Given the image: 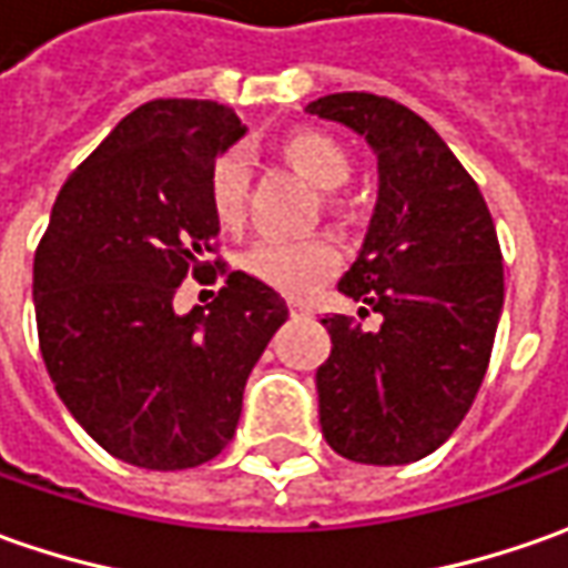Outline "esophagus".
I'll use <instances>...</instances> for the list:
<instances>
[{
  "label": "esophagus",
  "mask_w": 568,
  "mask_h": 568,
  "mask_svg": "<svg viewBox=\"0 0 568 568\" xmlns=\"http://www.w3.org/2000/svg\"><path fill=\"white\" fill-rule=\"evenodd\" d=\"M288 311H292V317H311V314H314V311L302 302H292L288 304Z\"/></svg>",
  "instance_id": "esophagus-1"
}]
</instances>
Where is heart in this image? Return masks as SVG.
<instances>
[{"mask_svg": "<svg viewBox=\"0 0 568 568\" xmlns=\"http://www.w3.org/2000/svg\"><path fill=\"white\" fill-rule=\"evenodd\" d=\"M280 160L307 179L317 191H336L352 179V153L343 141L323 128H295L276 141ZM206 204L213 220L235 232L245 225L247 206V163L242 153H223L206 175ZM339 266V251L329 239H302V242H276L266 239L247 247L242 270L261 283L280 288L285 295H311L321 288Z\"/></svg>", "mask_w": 568, "mask_h": 568, "instance_id": "heart-1", "label": "heart"}]
</instances>
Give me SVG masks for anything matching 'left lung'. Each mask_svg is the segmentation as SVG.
I'll use <instances>...</instances> for the list:
<instances>
[{"label": "left lung", "mask_w": 568, "mask_h": 568, "mask_svg": "<svg viewBox=\"0 0 568 568\" xmlns=\"http://www.w3.org/2000/svg\"><path fill=\"white\" fill-rule=\"evenodd\" d=\"M311 115L377 153L381 197L339 292L382 314L377 331L333 314L317 367L326 443L362 465H408L453 437L487 374L503 254L475 179L420 115L377 93H329Z\"/></svg>", "instance_id": "obj_1"}]
</instances>
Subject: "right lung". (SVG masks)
Instances as JSON below:
<instances>
[{
    "mask_svg": "<svg viewBox=\"0 0 568 568\" xmlns=\"http://www.w3.org/2000/svg\"><path fill=\"white\" fill-rule=\"evenodd\" d=\"M245 134L210 100H150L69 175L33 254L37 336L59 399L109 456L182 471L220 456L251 367L288 321L285 298L206 261L216 156ZM187 272H223L206 308L175 315Z\"/></svg>",
    "mask_w": 568,
    "mask_h": 568,
    "instance_id": "right-lung-1",
    "label": "right lung"
}]
</instances>
